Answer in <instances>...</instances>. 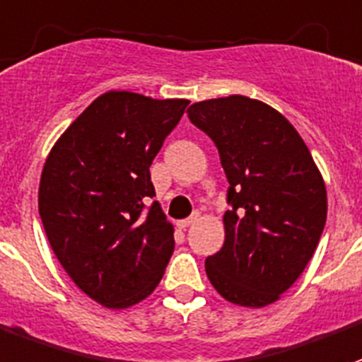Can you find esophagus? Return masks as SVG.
Here are the masks:
<instances>
[{
  "mask_svg": "<svg viewBox=\"0 0 362 362\" xmlns=\"http://www.w3.org/2000/svg\"><path fill=\"white\" fill-rule=\"evenodd\" d=\"M198 219H200V216H198V214H194V216H191V217H189V219H183V221H179L177 227H179V229H187V227H191V225H194V223H197Z\"/></svg>",
  "mask_w": 362,
  "mask_h": 362,
  "instance_id": "1",
  "label": "esophagus"
}]
</instances>
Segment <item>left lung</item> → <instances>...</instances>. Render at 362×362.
Listing matches in <instances>:
<instances>
[{"label": "left lung", "instance_id": "left-lung-1", "mask_svg": "<svg viewBox=\"0 0 362 362\" xmlns=\"http://www.w3.org/2000/svg\"><path fill=\"white\" fill-rule=\"evenodd\" d=\"M187 112L216 143L229 181L225 243L206 259V274L230 303L269 305L319 244L328 210L322 175L296 127L262 100L230 95Z\"/></svg>", "mask_w": 362, "mask_h": 362}]
</instances>
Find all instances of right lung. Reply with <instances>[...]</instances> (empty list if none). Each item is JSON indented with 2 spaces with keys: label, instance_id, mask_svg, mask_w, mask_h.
Segmentation results:
<instances>
[{
  "label": "right lung",
  "instance_id": "add662e5",
  "mask_svg": "<svg viewBox=\"0 0 362 362\" xmlns=\"http://www.w3.org/2000/svg\"><path fill=\"white\" fill-rule=\"evenodd\" d=\"M187 99L108 91L49 152L37 204L57 259L81 292L126 309L154 292L173 254V225L151 181L152 160Z\"/></svg>",
  "mask_w": 362,
  "mask_h": 362
}]
</instances>
